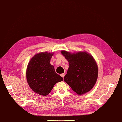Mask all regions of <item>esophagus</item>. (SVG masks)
I'll return each mask as SVG.
<instances>
[{"instance_id": "1", "label": "esophagus", "mask_w": 122, "mask_h": 122, "mask_svg": "<svg viewBox=\"0 0 122 122\" xmlns=\"http://www.w3.org/2000/svg\"><path fill=\"white\" fill-rule=\"evenodd\" d=\"M61 77H62L64 78V76H65V74H64V73H63V74H61Z\"/></svg>"}]
</instances>
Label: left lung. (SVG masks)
I'll return each instance as SVG.
<instances>
[{
    "mask_svg": "<svg viewBox=\"0 0 122 122\" xmlns=\"http://www.w3.org/2000/svg\"><path fill=\"white\" fill-rule=\"evenodd\" d=\"M61 54L69 63L64 81L78 95L91 90L98 77V67L93 57L86 52L71 54L63 51Z\"/></svg>",
    "mask_w": 122,
    "mask_h": 122,
    "instance_id": "1",
    "label": "left lung"
}]
</instances>
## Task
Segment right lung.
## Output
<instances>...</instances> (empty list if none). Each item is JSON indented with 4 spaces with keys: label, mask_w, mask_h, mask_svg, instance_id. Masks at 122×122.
I'll return each mask as SVG.
<instances>
[{
    "label": "right lung",
    "mask_w": 122,
    "mask_h": 122,
    "mask_svg": "<svg viewBox=\"0 0 122 122\" xmlns=\"http://www.w3.org/2000/svg\"><path fill=\"white\" fill-rule=\"evenodd\" d=\"M53 53H41L35 55L30 61L26 71V78L30 87L34 92L46 96L55 84L63 81L57 74L50 64Z\"/></svg>",
    "instance_id": "add662e5"
}]
</instances>
